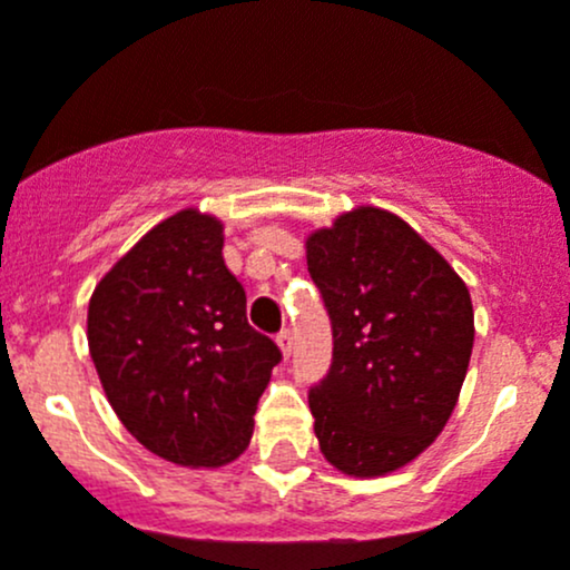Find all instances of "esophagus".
Segmentation results:
<instances>
[{
    "label": "esophagus",
    "mask_w": 570,
    "mask_h": 570,
    "mask_svg": "<svg viewBox=\"0 0 570 570\" xmlns=\"http://www.w3.org/2000/svg\"><path fill=\"white\" fill-rule=\"evenodd\" d=\"M276 346H279L285 357L291 355V346H294V335H291V330H279V333H276Z\"/></svg>",
    "instance_id": "1"
}]
</instances>
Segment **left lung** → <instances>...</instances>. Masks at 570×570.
<instances>
[{
    "instance_id": "8db88e82",
    "label": "left lung",
    "mask_w": 570,
    "mask_h": 570,
    "mask_svg": "<svg viewBox=\"0 0 570 570\" xmlns=\"http://www.w3.org/2000/svg\"><path fill=\"white\" fill-rule=\"evenodd\" d=\"M305 248L333 322V366L311 389L318 448L344 475L394 473L456 409L475 338L470 291L400 215L370 204Z\"/></svg>"
}]
</instances>
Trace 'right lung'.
Returning a JSON list of instances; mask_svg holds the SVG:
<instances>
[{
    "label": "right lung",
    "instance_id": "1",
    "mask_svg": "<svg viewBox=\"0 0 570 570\" xmlns=\"http://www.w3.org/2000/svg\"><path fill=\"white\" fill-rule=\"evenodd\" d=\"M86 338L119 422L181 468H224L246 451L282 357L248 324L224 224L195 207L156 224L97 282Z\"/></svg>",
    "mask_w": 570,
    "mask_h": 570
}]
</instances>
